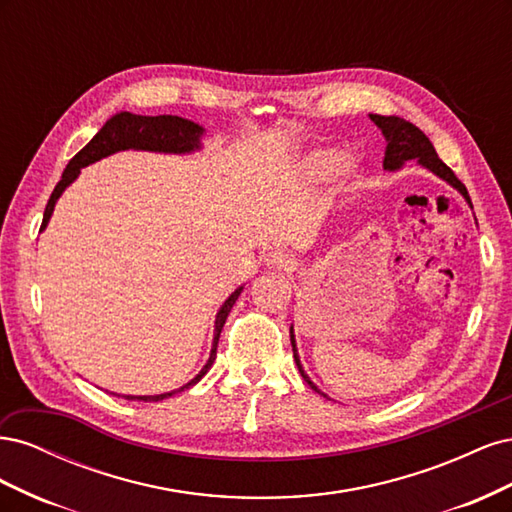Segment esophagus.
Here are the masks:
<instances>
[{
	"mask_svg": "<svg viewBox=\"0 0 512 512\" xmlns=\"http://www.w3.org/2000/svg\"><path fill=\"white\" fill-rule=\"evenodd\" d=\"M265 260H267L269 267L280 269V271H292L294 265H297V262H294V258H290L284 250H273V252H269Z\"/></svg>",
	"mask_w": 512,
	"mask_h": 512,
	"instance_id": "34e87169",
	"label": "esophagus"
}]
</instances>
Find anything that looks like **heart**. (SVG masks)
<instances>
[{
	"label": "heart",
	"mask_w": 512,
	"mask_h": 512,
	"mask_svg": "<svg viewBox=\"0 0 512 512\" xmlns=\"http://www.w3.org/2000/svg\"><path fill=\"white\" fill-rule=\"evenodd\" d=\"M335 166H337L335 153H316V156H312V160H309V173L329 175L333 173Z\"/></svg>",
	"instance_id": "1"
}]
</instances>
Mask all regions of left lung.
I'll use <instances>...</instances> for the list:
<instances>
[{
	"instance_id": "left-lung-1",
	"label": "left lung",
	"mask_w": 512,
	"mask_h": 512,
	"mask_svg": "<svg viewBox=\"0 0 512 512\" xmlns=\"http://www.w3.org/2000/svg\"><path fill=\"white\" fill-rule=\"evenodd\" d=\"M371 121L376 123V126L382 130V134L386 136V153H384V168L389 170H395L399 168L404 162L408 160H416L421 162L423 166H427L431 173H436L438 177H442L444 181H448L453 185V188H457L463 196H466L468 203L472 205L470 200V194L466 190V185H463L457 175L453 173L451 168H448L440 158L436 149H433L429 138L423 134V130H418L414 123L401 119V117H382V115H369ZM290 344H292V354H294V361H297V367L301 371L303 380L312 386L314 391H318L316 386L312 384V380H309L305 376V371L301 367V361H299V354H297V346H294V335L290 331ZM320 393V391H318Z\"/></svg>"
}]
</instances>
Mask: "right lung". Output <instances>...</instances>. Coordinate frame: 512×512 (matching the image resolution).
Returning <instances> with one entry per match:
<instances>
[{"label":"right lung","instance_id":"obj_1","mask_svg":"<svg viewBox=\"0 0 512 512\" xmlns=\"http://www.w3.org/2000/svg\"><path fill=\"white\" fill-rule=\"evenodd\" d=\"M203 134V128L198 126V123L190 121V119H183L177 115H158V117H143V115H134V113H119L113 119L106 121V126L91 138V141L76 153V156L68 162L64 175H61V181L55 185V190L49 198V203H46L44 209V218H42V226L40 230L49 222L53 207H55V200L59 198V194L64 192L68 185L79 177L81 168L91 164V162H98L106 156H111L115 151L121 149H147V151H170V153H183V151H192L198 147V138ZM241 288L235 290L226 299V303L222 305L218 320H215V339H213V350L207 365L203 367L200 374L188 382L185 386H181L179 391L173 393H162V395H149V397H134V395H126V399H138V401H160L166 399L175 393H181L183 389H190L194 386L200 378H203L209 367L215 361V352H218V342H220V333L224 329V322L230 314L232 305L239 299Z\"/></svg>","mask_w":512,"mask_h":512}]
</instances>
